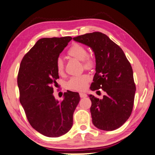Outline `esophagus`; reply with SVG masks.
I'll return each instance as SVG.
<instances>
[{
	"label": "esophagus",
	"instance_id": "esophagus-1",
	"mask_svg": "<svg viewBox=\"0 0 155 155\" xmlns=\"http://www.w3.org/2000/svg\"><path fill=\"white\" fill-rule=\"evenodd\" d=\"M79 94H80L81 98H85V97H87V94H85V93H80Z\"/></svg>",
	"mask_w": 155,
	"mask_h": 155
}]
</instances>
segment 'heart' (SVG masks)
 Listing matches in <instances>:
<instances>
[{"label": "heart", "instance_id": "1", "mask_svg": "<svg viewBox=\"0 0 155 155\" xmlns=\"http://www.w3.org/2000/svg\"><path fill=\"white\" fill-rule=\"evenodd\" d=\"M68 54L70 57L82 61L83 67L86 69H90L93 66V62L88 55L87 50L83 45L74 43L69 48ZM56 68L59 74H62L64 72V62L62 59L58 58L56 61ZM89 77L87 74H83L71 78L67 83V88L74 91H84L87 88Z\"/></svg>", "mask_w": 155, "mask_h": 155}]
</instances>
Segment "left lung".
<instances>
[{"instance_id": "8db88e82", "label": "left lung", "mask_w": 155, "mask_h": 155, "mask_svg": "<svg viewBox=\"0 0 155 155\" xmlns=\"http://www.w3.org/2000/svg\"><path fill=\"white\" fill-rule=\"evenodd\" d=\"M73 40L94 53L96 73L91 90L106 93L102 99L88 95L93 123L101 130H116L128 120L133 108L136 87L130 62L119 46L102 32L78 36Z\"/></svg>"}]
</instances>
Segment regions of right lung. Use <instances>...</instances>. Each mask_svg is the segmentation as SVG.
I'll use <instances>...</instances> for the list:
<instances>
[{
	"instance_id": "add662e5",
	"label": "right lung",
	"mask_w": 155,
	"mask_h": 155,
	"mask_svg": "<svg viewBox=\"0 0 155 155\" xmlns=\"http://www.w3.org/2000/svg\"><path fill=\"white\" fill-rule=\"evenodd\" d=\"M71 40V37L39 39L20 65V102L32 127L46 137H58L70 130L80 101L76 92L67 91L61 102L53 95L59 78L56 61Z\"/></svg>"
}]
</instances>
